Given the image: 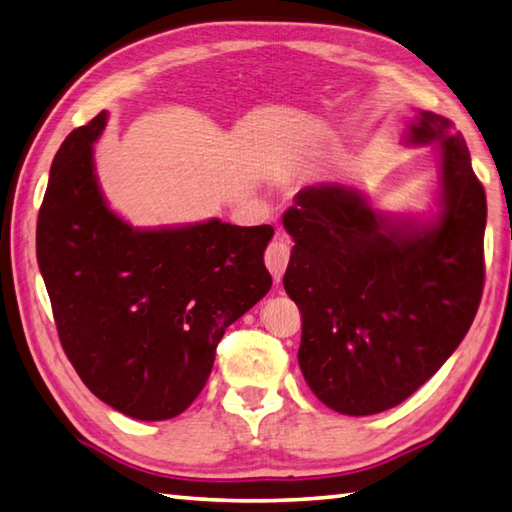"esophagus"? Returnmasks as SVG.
Wrapping results in <instances>:
<instances>
[{
  "instance_id": "34e87169",
  "label": "esophagus",
  "mask_w": 512,
  "mask_h": 512,
  "mask_svg": "<svg viewBox=\"0 0 512 512\" xmlns=\"http://www.w3.org/2000/svg\"><path fill=\"white\" fill-rule=\"evenodd\" d=\"M290 253H292V242L286 235H277L273 242L266 248V266L270 273H273L275 281L284 277L288 262H290Z\"/></svg>"
}]
</instances>
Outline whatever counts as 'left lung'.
Here are the masks:
<instances>
[{"label":"left lung","mask_w":512,"mask_h":512,"mask_svg":"<svg viewBox=\"0 0 512 512\" xmlns=\"http://www.w3.org/2000/svg\"><path fill=\"white\" fill-rule=\"evenodd\" d=\"M407 143H438L436 224L378 213L361 191L323 182L284 213L295 239L284 288L301 310L299 367L323 405L372 416L400 405L469 332L484 290L486 193L464 136L420 112Z\"/></svg>","instance_id":"left-lung-1"}]
</instances>
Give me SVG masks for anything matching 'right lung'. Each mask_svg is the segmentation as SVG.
I'll return each instance as SVG.
<instances>
[{
  "instance_id": "add662e5",
  "label": "right lung",
  "mask_w": 512,
  "mask_h": 512,
  "mask_svg": "<svg viewBox=\"0 0 512 512\" xmlns=\"http://www.w3.org/2000/svg\"><path fill=\"white\" fill-rule=\"evenodd\" d=\"M107 114L63 140L37 220V262L65 356L92 394L136 420L198 398L226 328L273 286L275 228L220 220L140 231L107 209L94 140Z\"/></svg>"
}]
</instances>
